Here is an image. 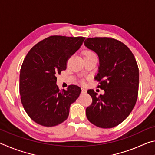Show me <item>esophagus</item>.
<instances>
[{
	"instance_id": "esophagus-1",
	"label": "esophagus",
	"mask_w": 155,
	"mask_h": 155,
	"mask_svg": "<svg viewBox=\"0 0 155 155\" xmlns=\"http://www.w3.org/2000/svg\"><path fill=\"white\" fill-rule=\"evenodd\" d=\"M81 90H82V92L83 93H85L86 92V90H85V88H81Z\"/></svg>"
}]
</instances>
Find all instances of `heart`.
<instances>
[{
    "label": "heart",
    "instance_id": "b5f03b06",
    "mask_svg": "<svg viewBox=\"0 0 155 155\" xmlns=\"http://www.w3.org/2000/svg\"><path fill=\"white\" fill-rule=\"evenodd\" d=\"M83 59H88V58H91V57H95L96 54L94 52L91 51V50H85L82 52Z\"/></svg>",
    "mask_w": 155,
    "mask_h": 155
}]
</instances>
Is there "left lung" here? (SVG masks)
I'll return each mask as SVG.
<instances>
[{
	"instance_id": "1",
	"label": "left lung",
	"mask_w": 155,
	"mask_h": 155,
	"mask_svg": "<svg viewBox=\"0 0 155 155\" xmlns=\"http://www.w3.org/2000/svg\"><path fill=\"white\" fill-rule=\"evenodd\" d=\"M85 46L98 54L99 64L95 80L104 90L98 96L94 90L87 93L92 103L86 109L89 121L103 128L115 127L129 115L138 96L139 68L134 55L121 41L111 38H87Z\"/></svg>"
}]
</instances>
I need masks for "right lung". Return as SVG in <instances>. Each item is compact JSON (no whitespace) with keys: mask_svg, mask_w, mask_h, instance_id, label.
<instances>
[{"mask_svg":"<svg viewBox=\"0 0 155 155\" xmlns=\"http://www.w3.org/2000/svg\"><path fill=\"white\" fill-rule=\"evenodd\" d=\"M85 38L50 36L35 44L23 61L20 74V94L23 107L34 122L51 127L64 122L70 105L81 94L77 85L60 91L57 74L66 69L67 61Z\"/></svg>","mask_w":155,"mask_h":155,"instance_id":"right-lung-1","label":"right lung"}]
</instances>
